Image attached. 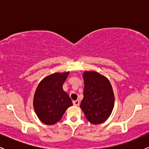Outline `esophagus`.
<instances>
[{
    "label": "esophagus",
    "mask_w": 149,
    "mask_h": 149,
    "mask_svg": "<svg viewBox=\"0 0 149 149\" xmlns=\"http://www.w3.org/2000/svg\"><path fill=\"white\" fill-rule=\"evenodd\" d=\"M73 105H74V106H76V107H78V106H79V104H80V101L78 100L73 101Z\"/></svg>",
    "instance_id": "obj_1"
}]
</instances>
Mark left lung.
<instances>
[{"mask_svg":"<svg viewBox=\"0 0 149 149\" xmlns=\"http://www.w3.org/2000/svg\"><path fill=\"white\" fill-rule=\"evenodd\" d=\"M84 90L80 109L89 122L100 124L109 117L114 107V94L109 80L95 71L83 73Z\"/></svg>","mask_w":149,"mask_h":149,"instance_id":"obj_1","label":"left lung"}]
</instances>
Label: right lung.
Masks as SVG:
<instances>
[{"mask_svg":"<svg viewBox=\"0 0 149 149\" xmlns=\"http://www.w3.org/2000/svg\"><path fill=\"white\" fill-rule=\"evenodd\" d=\"M69 72L55 73L45 77L38 85L33 98V107L40 120L46 125L57 123L66 109L73 105L62 86Z\"/></svg>","mask_w":149,"mask_h":149,"instance_id":"1","label":"right lung"}]
</instances>
